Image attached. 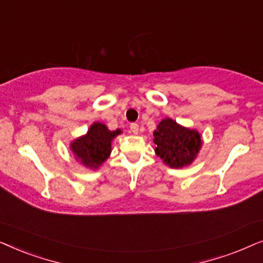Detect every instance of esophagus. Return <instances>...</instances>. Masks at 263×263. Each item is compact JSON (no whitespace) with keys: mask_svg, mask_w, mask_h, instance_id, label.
Instances as JSON below:
<instances>
[{"mask_svg":"<svg viewBox=\"0 0 263 263\" xmlns=\"http://www.w3.org/2000/svg\"><path fill=\"white\" fill-rule=\"evenodd\" d=\"M130 132L133 133V134H138V133H139V124L132 123L130 124Z\"/></svg>","mask_w":263,"mask_h":263,"instance_id":"34e87169","label":"esophagus"}]
</instances>
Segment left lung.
<instances>
[{
    "instance_id": "8db88e82",
    "label": "left lung",
    "mask_w": 263,
    "mask_h": 263,
    "mask_svg": "<svg viewBox=\"0 0 263 263\" xmlns=\"http://www.w3.org/2000/svg\"><path fill=\"white\" fill-rule=\"evenodd\" d=\"M156 154L167 166L181 168L195 160L202 146L200 133L179 125L171 118H165L153 132Z\"/></svg>"
}]
</instances>
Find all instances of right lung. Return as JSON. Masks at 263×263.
Returning a JSON list of instances; mask_svg holds the SVG:
<instances>
[{"label":"right lung","mask_w":263,"mask_h":263,"mask_svg":"<svg viewBox=\"0 0 263 263\" xmlns=\"http://www.w3.org/2000/svg\"><path fill=\"white\" fill-rule=\"evenodd\" d=\"M121 133L120 129L111 132L105 124L95 122L87 134L70 143V149L84 166L97 170L110 157L111 142Z\"/></svg>","instance_id":"add662e5"}]
</instances>
